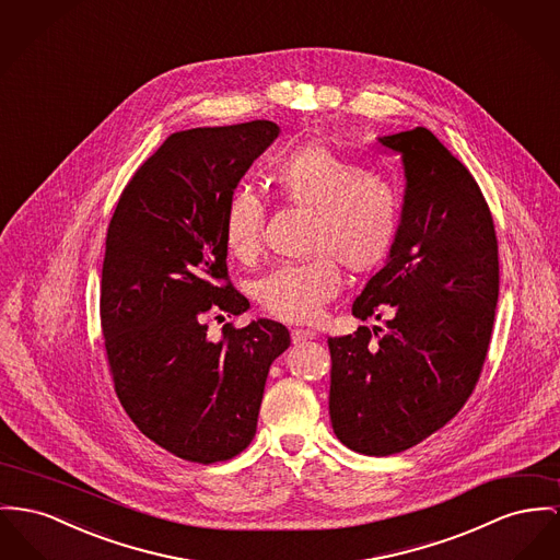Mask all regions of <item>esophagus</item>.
<instances>
[{
    "label": "esophagus",
    "mask_w": 560,
    "mask_h": 560,
    "mask_svg": "<svg viewBox=\"0 0 560 560\" xmlns=\"http://www.w3.org/2000/svg\"><path fill=\"white\" fill-rule=\"evenodd\" d=\"M291 337H293V343H301V341H305V339H314L316 334L310 331V329H293Z\"/></svg>",
    "instance_id": "1"
}]
</instances>
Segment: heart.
<instances>
[{"mask_svg":"<svg viewBox=\"0 0 560 560\" xmlns=\"http://www.w3.org/2000/svg\"><path fill=\"white\" fill-rule=\"evenodd\" d=\"M271 185L298 208L316 212L314 253L307 262H287L257 282L262 310L287 323H310L336 298L337 261L354 273H370L393 255L404 224L399 187L377 172H365L323 144H305L271 165ZM265 203L250 188L231 195L224 212V244L240 261H253L262 246Z\"/></svg>","mask_w":560,"mask_h":560,"instance_id":"1","label":"heart"}]
</instances>
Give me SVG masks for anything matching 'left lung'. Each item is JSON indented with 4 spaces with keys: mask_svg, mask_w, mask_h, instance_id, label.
Listing matches in <instances>:
<instances>
[{
    "mask_svg": "<svg viewBox=\"0 0 560 560\" xmlns=\"http://www.w3.org/2000/svg\"><path fill=\"white\" fill-rule=\"evenodd\" d=\"M377 142L404 161V224L352 314L384 316L386 327L329 337V413L343 446L388 456L440 431L474 393L499 299V253L482 190L429 129Z\"/></svg>",
    "mask_w": 560,
    "mask_h": 560,
    "instance_id": "left-lung-1",
    "label": "left lung"
}]
</instances>
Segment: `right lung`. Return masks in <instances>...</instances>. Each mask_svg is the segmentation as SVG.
<instances>
[{
	"mask_svg": "<svg viewBox=\"0 0 560 560\" xmlns=\"http://www.w3.org/2000/svg\"><path fill=\"white\" fill-rule=\"evenodd\" d=\"M271 120L172 133L122 190L102 267V334L114 390L156 446L229 460L257 433L269 365L289 329L259 318L210 336L250 303L226 273V203L278 138Z\"/></svg>",
	"mask_w": 560,
	"mask_h": 560,
	"instance_id": "add662e5",
	"label": "right lung"
}]
</instances>
